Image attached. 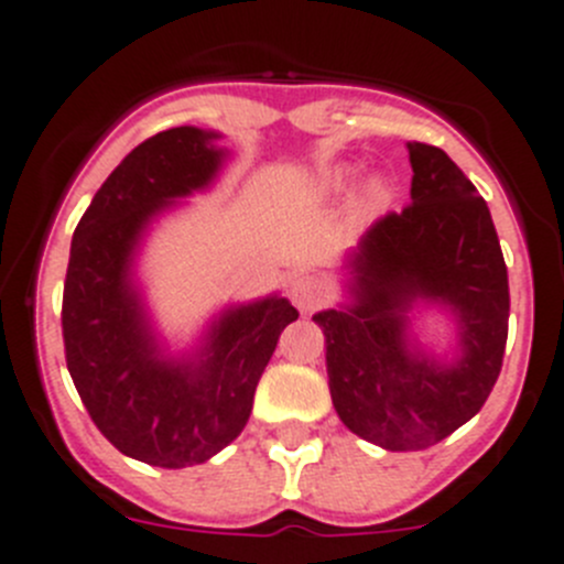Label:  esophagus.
I'll use <instances>...</instances> for the list:
<instances>
[{"label":"esophagus","instance_id":"esophagus-1","mask_svg":"<svg viewBox=\"0 0 564 564\" xmlns=\"http://www.w3.org/2000/svg\"><path fill=\"white\" fill-rule=\"evenodd\" d=\"M291 299L302 313H313V310H318L327 302V285L318 276L302 273V276L291 282Z\"/></svg>","mask_w":564,"mask_h":564}]
</instances>
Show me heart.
I'll use <instances>...</instances> for the list:
<instances>
[{"mask_svg": "<svg viewBox=\"0 0 564 564\" xmlns=\"http://www.w3.org/2000/svg\"><path fill=\"white\" fill-rule=\"evenodd\" d=\"M349 181V170H333L322 178V187L324 189H340ZM383 195V184L380 181H371L369 184V198H380Z\"/></svg>", "mask_w": 564, "mask_h": 564, "instance_id": "1", "label": "heart"}]
</instances>
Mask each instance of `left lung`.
<instances>
[{"label": "left lung", "instance_id": "1", "mask_svg": "<svg viewBox=\"0 0 564 564\" xmlns=\"http://www.w3.org/2000/svg\"><path fill=\"white\" fill-rule=\"evenodd\" d=\"M408 156L411 204L375 220L346 260L352 304L313 316L340 422L386 451H425L473 420L509 335V276L487 200L442 148L408 142ZM416 301L457 318L451 365L410 344Z\"/></svg>", "mask_w": 564, "mask_h": 564}]
</instances>
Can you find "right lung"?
Segmentation results:
<instances>
[{
    "label": "right lung",
    "instance_id": "right-lung-1",
    "mask_svg": "<svg viewBox=\"0 0 564 564\" xmlns=\"http://www.w3.org/2000/svg\"><path fill=\"white\" fill-rule=\"evenodd\" d=\"M215 131L170 128L102 181L72 235L64 282L66 369L102 436L164 469L193 467L240 436L282 329L299 318L268 296L220 313L193 358H167L133 285V254L159 212L209 187L226 151Z\"/></svg>",
    "mask_w": 564,
    "mask_h": 564
}]
</instances>
